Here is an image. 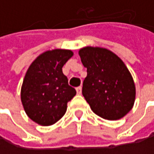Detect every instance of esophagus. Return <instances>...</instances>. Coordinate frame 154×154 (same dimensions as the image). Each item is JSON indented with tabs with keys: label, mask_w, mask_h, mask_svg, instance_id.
<instances>
[{
	"label": "esophagus",
	"mask_w": 154,
	"mask_h": 154,
	"mask_svg": "<svg viewBox=\"0 0 154 154\" xmlns=\"http://www.w3.org/2000/svg\"><path fill=\"white\" fill-rule=\"evenodd\" d=\"M76 90H77V94H82V87L81 86H78L76 88Z\"/></svg>",
	"instance_id": "obj_1"
}]
</instances>
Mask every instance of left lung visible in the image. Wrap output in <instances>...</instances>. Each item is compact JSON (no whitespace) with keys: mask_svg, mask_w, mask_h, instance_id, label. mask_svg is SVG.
Segmentation results:
<instances>
[{"mask_svg":"<svg viewBox=\"0 0 154 154\" xmlns=\"http://www.w3.org/2000/svg\"><path fill=\"white\" fill-rule=\"evenodd\" d=\"M78 54L87 71L82 94L91 109L108 120L126 116L135 103L136 85L123 60L102 47H84Z\"/></svg>","mask_w":154,"mask_h":154,"instance_id":"left-lung-1","label":"left lung"}]
</instances>
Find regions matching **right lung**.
Listing matches in <instances>:
<instances>
[{"instance_id": "obj_1", "label": "right lung", "mask_w": 154, "mask_h": 154, "mask_svg": "<svg viewBox=\"0 0 154 154\" xmlns=\"http://www.w3.org/2000/svg\"><path fill=\"white\" fill-rule=\"evenodd\" d=\"M73 54L71 50L65 49L46 51L36 57L26 72L21 103L28 118L41 126L60 120L77 94L62 72V67Z\"/></svg>"}]
</instances>
